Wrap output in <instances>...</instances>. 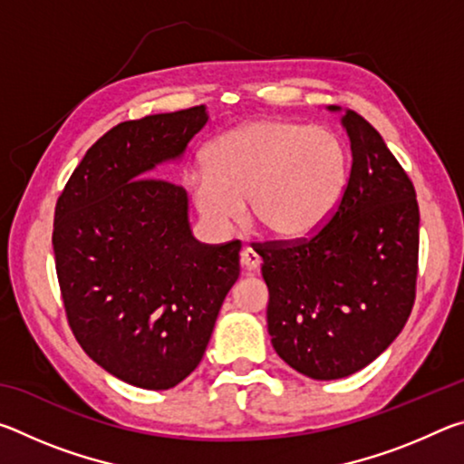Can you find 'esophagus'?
<instances>
[{
	"label": "esophagus",
	"mask_w": 464,
	"mask_h": 464,
	"mask_svg": "<svg viewBox=\"0 0 464 464\" xmlns=\"http://www.w3.org/2000/svg\"><path fill=\"white\" fill-rule=\"evenodd\" d=\"M241 266H243V270L256 272L262 266V257L257 256L251 247H243V251H241Z\"/></svg>",
	"instance_id": "34e87169"
}]
</instances>
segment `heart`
Wrapping results in <instances>:
<instances>
[{"instance_id":"1","label":"heart","mask_w":464,"mask_h":464,"mask_svg":"<svg viewBox=\"0 0 464 464\" xmlns=\"http://www.w3.org/2000/svg\"><path fill=\"white\" fill-rule=\"evenodd\" d=\"M350 153L337 132L285 116H260L223 132L188 182L202 221L227 231L243 215L272 237L315 235L340 207Z\"/></svg>"}]
</instances>
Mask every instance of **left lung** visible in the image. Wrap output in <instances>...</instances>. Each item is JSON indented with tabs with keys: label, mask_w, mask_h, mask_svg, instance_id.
Returning <instances> with one entry per match:
<instances>
[{
	"label": "left lung",
	"mask_w": 464,
	"mask_h": 464,
	"mask_svg": "<svg viewBox=\"0 0 464 464\" xmlns=\"http://www.w3.org/2000/svg\"><path fill=\"white\" fill-rule=\"evenodd\" d=\"M342 114L352 169L340 207L313 237L260 249L276 354L315 381L362 371L410 317L420 208L411 179L354 110Z\"/></svg>",
	"instance_id": "8db88e82"
}]
</instances>
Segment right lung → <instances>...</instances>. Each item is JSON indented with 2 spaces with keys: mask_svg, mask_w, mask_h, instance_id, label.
<instances>
[{
  "mask_svg": "<svg viewBox=\"0 0 464 464\" xmlns=\"http://www.w3.org/2000/svg\"><path fill=\"white\" fill-rule=\"evenodd\" d=\"M207 122V106H194L116 124L54 208L69 325L93 362L132 387L166 391L200 364L239 278L241 243L196 241L186 190L155 178Z\"/></svg>",
  "mask_w": 464,
  "mask_h": 464,
  "instance_id": "obj_1",
  "label": "right lung"
}]
</instances>
